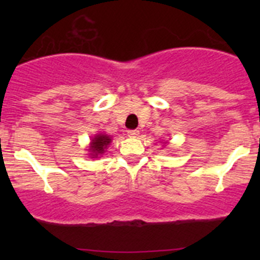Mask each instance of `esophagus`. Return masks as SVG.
<instances>
[{
    "label": "esophagus",
    "mask_w": 260,
    "mask_h": 260,
    "mask_svg": "<svg viewBox=\"0 0 260 260\" xmlns=\"http://www.w3.org/2000/svg\"><path fill=\"white\" fill-rule=\"evenodd\" d=\"M127 135L129 136V137H138V135H140V131H138V129H129L127 132Z\"/></svg>",
    "instance_id": "34e87169"
}]
</instances>
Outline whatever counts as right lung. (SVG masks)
<instances>
[{
  "label": "right lung",
  "mask_w": 260,
  "mask_h": 260,
  "mask_svg": "<svg viewBox=\"0 0 260 260\" xmlns=\"http://www.w3.org/2000/svg\"><path fill=\"white\" fill-rule=\"evenodd\" d=\"M112 138L106 133H98L94 136L90 141V146H89V152L93 158L98 157L99 154H103L106 152L107 147L111 145Z\"/></svg>",
  "instance_id": "right-lung-1"
}]
</instances>
